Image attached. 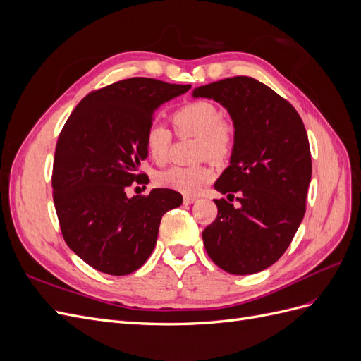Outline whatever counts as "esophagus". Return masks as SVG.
<instances>
[{"label": "esophagus", "instance_id": "34e87169", "mask_svg": "<svg viewBox=\"0 0 361 361\" xmlns=\"http://www.w3.org/2000/svg\"><path fill=\"white\" fill-rule=\"evenodd\" d=\"M195 202H197V199L191 197V195H185V197H183V203H185V204H192V203H195Z\"/></svg>", "mask_w": 361, "mask_h": 361}]
</instances>
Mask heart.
I'll use <instances>...</instances> for the list:
<instances>
[{
    "label": "heart",
    "mask_w": 361,
    "mask_h": 361,
    "mask_svg": "<svg viewBox=\"0 0 361 361\" xmlns=\"http://www.w3.org/2000/svg\"><path fill=\"white\" fill-rule=\"evenodd\" d=\"M174 126L182 134L199 138V154L211 158H223L232 145V133L221 122L220 111L211 102L197 101L187 104L173 116ZM171 143L170 130L159 122L147 125L143 134V146L147 157L155 164H164L169 157ZM214 170L207 166L170 167L157 174V183L162 188L178 191L187 195L197 194L204 183L212 180Z\"/></svg>",
    "instance_id": "obj_1"
}]
</instances>
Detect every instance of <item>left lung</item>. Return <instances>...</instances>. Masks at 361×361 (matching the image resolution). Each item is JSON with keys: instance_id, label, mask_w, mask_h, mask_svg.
<instances>
[{"instance_id": "1", "label": "left lung", "mask_w": 361, "mask_h": 361, "mask_svg": "<svg viewBox=\"0 0 361 361\" xmlns=\"http://www.w3.org/2000/svg\"><path fill=\"white\" fill-rule=\"evenodd\" d=\"M192 97L220 104L233 123L228 167L215 190L239 203L214 200L215 221L202 236L214 264L235 276L256 274L288 250L305 212L312 179L307 133L295 108L250 76L195 87Z\"/></svg>"}]
</instances>
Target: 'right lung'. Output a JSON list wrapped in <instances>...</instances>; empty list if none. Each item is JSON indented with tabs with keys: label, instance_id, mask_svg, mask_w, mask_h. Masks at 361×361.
I'll list each match as a JSON object with an SVG mask.
<instances>
[{
	"label": "right lung",
	"instance_id": "obj_1",
	"mask_svg": "<svg viewBox=\"0 0 361 361\" xmlns=\"http://www.w3.org/2000/svg\"><path fill=\"white\" fill-rule=\"evenodd\" d=\"M191 85L129 78L87 94L59 135L52 195L64 241L87 265L126 276L145 265L157 245L159 223L182 204L173 190L128 197L143 182V134L158 108Z\"/></svg>",
	"mask_w": 361,
	"mask_h": 361
}]
</instances>
